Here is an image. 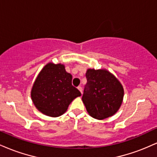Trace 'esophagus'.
Here are the masks:
<instances>
[{"instance_id": "1", "label": "esophagus", "mask_w": 157, "mask_h": 157, "mask_svg": "<svg viewBox=\"0 0 157 157\" xmlns=\"http://www.w3.org/2000/svg\"><path fill=\"white\" fill-rule=\"evenodd\" d=\"M77 89H78L79 91H80L81 94H82V87H81V86H78V87H77Z\"/></svg>"}]
</instances>
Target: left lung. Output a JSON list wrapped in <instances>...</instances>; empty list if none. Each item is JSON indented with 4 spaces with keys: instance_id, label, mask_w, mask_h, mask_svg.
<instances>
[{
    "instance_id": "left-lung-1",
    "label": "left lung",
    "mask_w": 157,
    "mask_h": 157,
    "mask_svg": "<svg viewBox=\"0 0 157 157\" xmlns=\"http://www.w3.org/2000/svg\"><path fill=\"white\" fill-rule=\"evenodd\" d=\"M82 100L90 116L103 120L113 116L121 106L124 96L122 84L105 69L89 68L86 74Z\"/></svg>"
}]
</instances>
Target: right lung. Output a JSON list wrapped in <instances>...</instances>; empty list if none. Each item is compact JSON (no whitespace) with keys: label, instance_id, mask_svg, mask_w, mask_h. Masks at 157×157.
Returning a JSON list of instances; mask_svg holds the SVG:
<instances>
[{"label":"right lung","instance_id":"obj_1","mask_svg":"<svg viewBox=\"0 0 157 157\" xmlns=\"http://www.w3.org/2000/svg\"><path fill=\"white\" fill-rule=\"evenodd\" d=\"M71 81L72 76L66 72L64 65L48 63L32 86L31 97L34 105L47 116L57 117L63 114L74 99L81 96Z\"/></svg>","mask_w":157,"mask_h":157}]
</instances>
